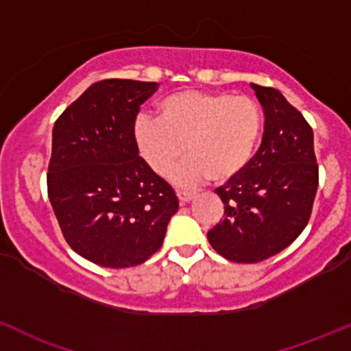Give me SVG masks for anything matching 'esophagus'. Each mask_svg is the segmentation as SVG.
I'll return each instance as SVG.
<instances>
[{"instance_id":"esophagus-1","label":"esophagus","mask_w":351,"mask_h":351,"mask_svg":"<svg viewBox=\"0 0 351 351\" xmlns=\"http://www.w3.org/2000/svg\"><path fill=\"white\" fill-rule=\"evenodd\" d=\"M176 197H178V200L182 202V204H188V202L193 200V198H195V193H191V191L180 190L178 193H176Z\"/></svg>"}]
</instances>
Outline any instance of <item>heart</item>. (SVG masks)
Instances as JSON below:
<instances>
[{
	"label": "heart",
	"mask_w": 351,
	"mask_h": 351,
	"mask_svg": "<svg viewBox=\"0 0 351 351\" xmlns=\"http://www.w3.org/2000/svg\"><path fill=\"white\" fill-rule=\"evenodd\" d=\"M263 110L252 97L228 92L180 90L156 104V119L134 123V141L146 165L180 186L208 178L223 183L250 163L263 136Z\"/></svg>",
	"instance_id": "obj_1"
}]
</instances>
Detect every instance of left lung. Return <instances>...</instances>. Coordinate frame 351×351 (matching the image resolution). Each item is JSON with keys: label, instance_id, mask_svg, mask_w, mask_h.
<instances>
[{"label": "left lung", "instance_id": "left-lung-1", "mask_svg": "<svg viewBox=\"0 0 351 351\" xmlns=\"http://www.w3.org/2000/svg\"><path fill=\"white\" fill-rule=\"evenodd\" d=\"M264 109L259 151L235 178L217 188L223 220L206 234L232 263H261L286 249L304 230L318 190L313 129L272 87L250 84Z\"/></svg>", "mask_w": 351, "mask_h": 351}]
</instances>
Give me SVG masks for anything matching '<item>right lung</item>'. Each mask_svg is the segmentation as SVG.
<instances>
[{"mask_svg": "<svg viewBox=\"0 0 351 351\" xmlns=\"http://www.w3.org/2000/svg\"><path fill=\"white\" fill-rule=\"evenodd\" d=\"M156 82L108 79L62 112L51 132L49 198L65 241L110 269L143 264L178 212L173 188L139 156L134 121Z\"/></svg>", "mask_w": 351, "mask_h": 351, "instance_id": "right-lung-1", "label": "right lung"}]
</instances>
